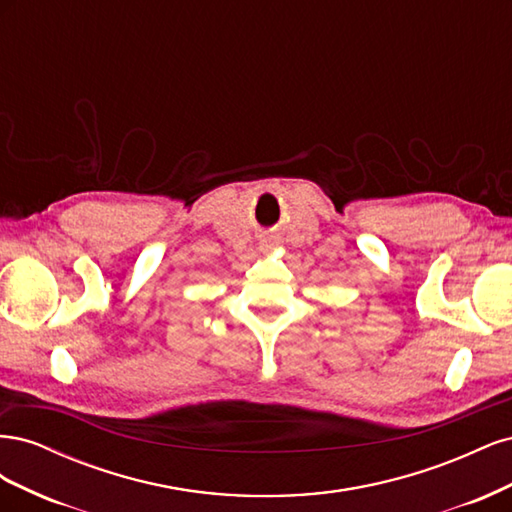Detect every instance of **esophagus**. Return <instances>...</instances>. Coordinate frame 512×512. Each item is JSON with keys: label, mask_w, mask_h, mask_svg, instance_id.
<instances>
[{"label": "esophagus", "mask_w": 512, "mask_h": 512, "mask_svg": "<svg viewBox=\"0 0 512 512\" xmlns=\"http://www.w3.org/2000/svg\"><path fill=\"white\" fill-rule=\"evenodd\" d=\"M273 245H275V239H273V237H265V239L260 241V250H262V252H267V250H271Z\"/></svg>", "instance_id": "esophagus-1"}]
</instances>
